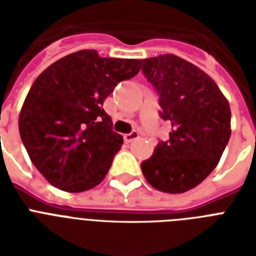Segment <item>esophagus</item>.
Listing matches in <instances>:
<instances>
[{"instance_id": "esophagus-1", "label": "esophagus", "mask_w": 256, "mask_h": 256, "mask_svg": "<svg viewBox=\"0 0 256 256\" xmlns=\"http://www.w3.org/2000/svg\"><path fill=\"white\" fill-rule=\"evenodd\" d=\"M140 136V132H136V130H132V132H128V134H124V140L126 144H130V142H132L134 140H136Z\"/></svg>"}]
</instances>
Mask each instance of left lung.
Wrapping results in <instances>:
<instances>
[{"mask_svg":"<svg viewBox=\"0 0 256 256\" xmlns=\"http://www.w3.org/2000/svg\"><path fill=\"white\" fill-rule=\"evenodd\" d=\"M142 72L160 96L170 140H160L140 164L154 188L180 194L214 170L231 136V110L218 85L198 66L174 54L140 60Z\"/></svg>","mask_w":256,"mask_h":256,"instance_id":"8db88e82","label":"left lung"}]
</instances>
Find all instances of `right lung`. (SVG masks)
<instances>
[{
  "mask_svg": "<svg viewBox=\"0 0 256 256\" xmlns=\"http://www.w3.org/2000/svg\"><path fill=\"white\" fill-rule=\"evenodd\" d=\"M140 60L100 57L80 50L44 70L22 104L18 128L30 160L50 184L81 192L100 184L124 138L112 132L104 102Z\"/></svg>",
  "mask_w": 256,
  "mask_h": 256,
  "instance_id": "1",
  "label": "right lung"
}]
</instances>
